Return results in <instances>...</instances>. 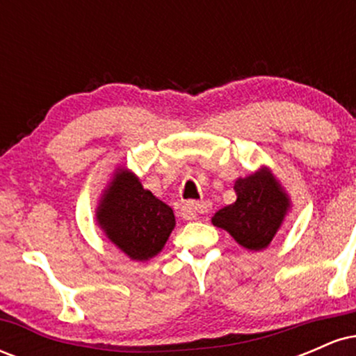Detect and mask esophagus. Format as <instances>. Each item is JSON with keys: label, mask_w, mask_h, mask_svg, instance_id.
Segmentation results:
<instances>
[{"label": "esophagus", "mask_w": 356, "mask_h": 356, "mask_svg": "<svg viewBox=\"0 0 356 356\" xmlns=\"http://www.w3.org/2000/svg\"><path fill=\"white\" fill-rule=\"evenodd\" d=\"M207 211H209V204L207 202H189V204H184L182 206L181 216L187 220H194Z\"/></svg>", "instance_id": "1"}]
</instances>
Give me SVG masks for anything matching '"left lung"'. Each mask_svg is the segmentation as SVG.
Returning a JSON list of instances; mask_svg holds the SVG:
<instances>
[{
  "label": "left lung",
  "instance_id": "8db88e82",
  "mask_svg": "<svg viewBox=\"0 0 356 356\" xmlns=\"http://www.w3.org/2000/svg\"><path fill=\"white\" fill-rule=\"evenodd\" d=\"M238 199L214 214L212 224L227 231L248 251H263L291 209V199L271 169H261L234 182Z\"/></svg>",
  "mask_w": 356,
  "mask_h": 356
}]
</instances>
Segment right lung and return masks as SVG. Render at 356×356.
Wrapping results in <instances>:
<instances>
[{
	"mask_svg": "<svg viewBox=\"0 0 356 356\" xmlns=\"http://www.w3.org/2000/svg\"><path fill=\"white\" fill-rule=\"evenodd\" d=\"M95 218L110 243L132 261L157 256L175 227L174 211L124 165L113 170L102 191Z\"/></svg>",
	"mask_w": 356,
	"mask_h": 356,
	"instance_id": "1",
	"label": "right lung"
}]
</instances>
